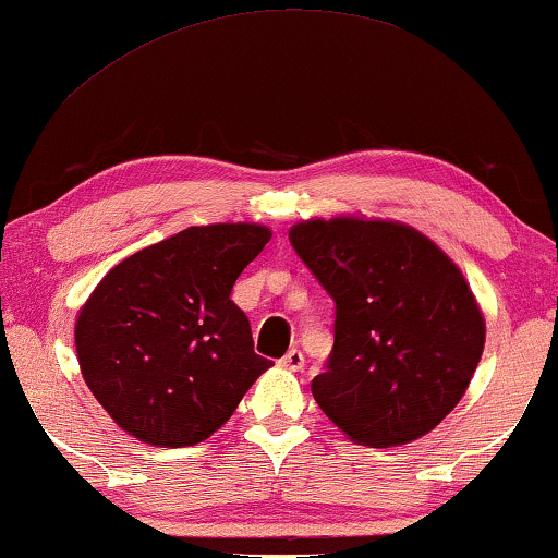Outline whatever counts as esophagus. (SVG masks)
Masks as SVG:
<instances>
[{
	"instance_id": "esophagus-1",
	"label": "esophagus",
	"mask_w": 558,
	"mask_h": 558,
	"mask_svg": "<svg viewBox=\"0 0 558 558\" xmlns=\"http://www.w3.org/2000/svg\"><path fill=\"white\" fill-rule=\"evenodd\" d=\"M279 365L287 367V369H292V373H299V369L304 367V354L299 352V350H289L284 357L279 360Z\"/></svg>"
}]
</instances>
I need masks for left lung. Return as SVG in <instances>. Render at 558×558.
Listing matches in <instances>:
<instances>
[{"label":"left lung","instance_id":"left-lung-1","mask_svg":"<svg viewBox=\"0 0 558 558\" xmlns=\"http://www.w3.org/2000/svg\"><path fill=\"white\" fill-rule=\"evenodd\" d=\"M335 299V344L312 395L347 438L390 448L430 433L478 367L486 322L458 266L423 233L352 216L289 231Z\"/></svg>","mask_w":558,"mask_h":558}]
</instances>
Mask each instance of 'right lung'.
<instances>
[{
    "instance_id": "add662e5",
    "label": "right lung",
    "mask_w": 558,
    "mask_h": 558,
    "mask_svg": "<svg viewBox=\"0 0 558 558\" xmlns=\"http://www.w3.org/2000/svg\"><path fill=\"white\" fill-rule=\"evenodd\" d=\"M269 239L259 223L191 226L128 256L95 287L75 325L80 369L133 438L196 446L271 365L231 299Z\"/></svg>"
}]
</instances>
